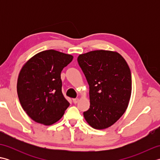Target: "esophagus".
Listing matches in <instances>:
<instances>
[{
    "label": "esophagus",
    "mask_w": 160,
    "mask_h": 160,
    "mask_svg": "<svg viewBox=\"0 0 160 160\" xmlns=\"http://www.w3.org/2000/svg\"><path fill=\"white\" fill-rule=\"evenodd\" d=\"M78 101H79V99H78V98H73V102L74 104L78 103Z\"/></svg>",
    "instance_id": "obj_1"
}]
</instances>
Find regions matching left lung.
Segmentation results:
<instances>
[{
	"label": "left lung",
	"instance_id": "obj_1",
	"mask_svg": "<svg viewBox=\"0 0 160 160\" xmlns=\"http://www.w3.org/2000/svg\"><path fill=\"white\" fill-rule=\"evenodd\" d=\"M78 62L89 85L90 108L84 117L93 128L109 127L124 113L130 100L128 64L120 53L106 50L80 54Z\"/></svg>",
	"mask_w": 160,
	"mask_h": 160
}]
</instances>
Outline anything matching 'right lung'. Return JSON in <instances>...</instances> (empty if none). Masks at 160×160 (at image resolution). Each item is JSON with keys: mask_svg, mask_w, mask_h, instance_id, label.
Wrapping results in <instances>:
<instances>
[{"mask_svg": "<svg viewBox=\"0 0 160 160\" xmlns=\"http://www.w3.org/2000/svg\"><path fill=\"white\" fill-rule=\"evenodd\" d=\"M73 56L49 49L36 54L20 70L17 93L22 108L33 121L49 126L69 106L62 93L61 71Z\"/></svg>", "mask_w": 160, "mask_h": 160, "instance_id": "right-lung-1", "label": "right lung"}]
</instances>
